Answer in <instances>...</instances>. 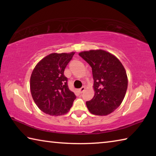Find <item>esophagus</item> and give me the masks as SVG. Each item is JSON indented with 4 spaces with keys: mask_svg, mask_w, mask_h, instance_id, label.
I'll list each match as a JSON object with an SVG mask.
<instances>
[{
    "mask_svg": "<svg viewBox=\"0 0 156 156\" xmlns=\"http://www.w3.org/2000/svg\"><path fill=\"white\" fill-rule=\"evenodd\" d=\"M84 89H85V87H82L79 89V92H80V94L83 93V92L84 91Z\"/></svg>",
    "mask_w": 156,
    "mask_h": 156,
    "instance_id": "esophagus-1",
    "label": "esophagus"
}]
</instances>
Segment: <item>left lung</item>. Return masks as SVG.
<instances>
[{
  "mask_svg": "<svg viewBox=\"0 0 156 156\" xmlns=\"http://www.w3.org/2000/svg\"><path fill=\"white\" fill-rule=\"evenodd\" d=\"M91 66L95 94L86 102L92 114L107 115L122 103L127 89L126 71L120 61L110 53L101 49L79 53Z\"/></svg>",
  "mask_w": 156,
  "mask_h": 156,
  "instance_id": "8db88e82",
  "label": "left lung"
}]
</instances>
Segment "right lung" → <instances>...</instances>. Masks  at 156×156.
<instances>
[{
    "label": "right lung",
    "mask_w": 156,
    "mask_h": 156,
    "mask_svg": "<svg viewBox=\"0 0 156 156\" xmlns=\"http://www.w3.org/2000/svg\"><path fill=\"white\" fill-rule=\"evenodd\" d=\"M75 52L53 53L42 59L34 69L30 78L33 99L42 112L50 115L67 113L76 98L67 85L64 71Z\"/></svg>",
    "instance_id": "add662e5"
}]
</instances>
